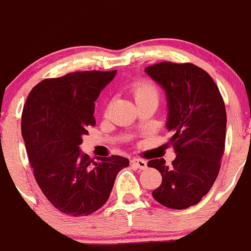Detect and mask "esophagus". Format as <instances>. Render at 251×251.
<instances>
[{
  "label": "esophagus",
  "instance_id": "esophagus-1",
  "mask_svg": "<svg viewBox=\"0 0 251 251\" xmlns=\"http://www.w3.org/2000/svg\"><path fill=\"white\" fill-rule=\"evenodd\" d=\"M130 162H132L133 166H136L139 170H146V168H147V161H145V159L133 158Z\"/></svg>",
  "mask_w": 251,
  "mask_h": 251
}]
</instances>
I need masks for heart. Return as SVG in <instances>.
Listing matches in <instances>:
<instances>
[{
  "instance_id": "obj_1",
  "label": "heart",
  "mask_w": 251,
  "mask_h": 251,
  "mask_svg": "<svg viewBox=\"0 0 251 251\" xmlns=\"http://www.w3.org/2000/svg\"><path fill=\"white\" fill-rule=\"evenodd\" d=\"M132 95L136 103L146 99H158V90L150 81H137L132 85Z\"/></svg>"
}]
</instances>
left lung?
Wrapping results in <instances>:
<instances>
[{"mask_svg": "<svg viewBox=\"0 0 251 251\" xmlns=\"http://www.w3.org/2000/svg\"><path fill=\"white\" fill-rule=\"evenodd\" d=\"M165 90L166 127L174 136L176 158L167 166L163 158L148 162L162 175L152 192L161 205L176 210L194 206L214 185L224 154L226 110L212 77L194 64L159 63L145 69Z\"/></svg>", "mask_w": 251, "mask_h": 251, "instance_id": "1", "label": "left lung"}]
</instances>
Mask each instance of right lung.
<instances>
[{
  "label": "right lung",
  "instance_id": "add662e5",
  "mask_svg": "<svg viewBox=\"0 0 251 251\" xmlns=\"http://www.w3.org/2000/svg\"><path fill=\"white\" fill-rule=\"evenodd\" d=\"M113 72H76L45 79L28 94L21 132L35 178L57 210L85 216L109 199L115 177L129 166L126 157H98L80 151L95 124L94 101L114 79Z\"/></svg>",
  "mask_w": 251,
  "mask_h": 251
}]
</instances>
